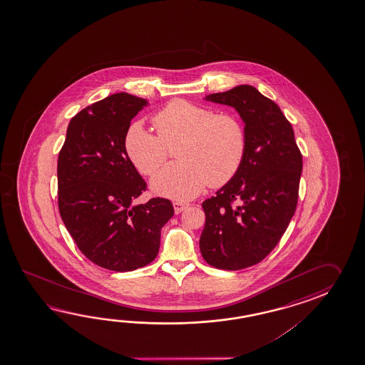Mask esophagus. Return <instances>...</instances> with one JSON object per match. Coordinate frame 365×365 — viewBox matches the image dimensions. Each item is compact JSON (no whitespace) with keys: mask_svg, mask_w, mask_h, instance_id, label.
Here are the masks:
<instances>
[{"mask_svg":"<svg viewBox=\"0 0 365 365\" xmlns=\"http://www.w3.org/2000/svg\"><path fill=\"white\" fill-rule=\"evenodd\" d=\"M189 207V203L187 202L184 201H175L173 202V209H175V212L176 214H180L181 211H184V210L187 209Z\"/></svg>","mask_w":365,"mask_h":365,"instance_id":"esophagus-1","label":"esophagus"}]
</instances>
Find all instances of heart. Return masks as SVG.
I'll return each mask as SVG.
<instances>
[{"label": "heart", "mask_w": 365, "mask_h": 365, "mask_svg": "<svg viewBox=\"0 0 365 365\" xmlns=\"http://www.w3.org/2000/svg\"><path fill=\"white\" fill-rule=\"evenodd\" d=\"M158 135L140 123L125 134V150L133 165L153 176L168 158V148L179 143L178 163L165 165L151 181L155 193L175 200H190L206 186L228 184L240 171L248 138L239 117L214 113L190 101L168 103L154 116Z\"/></svg>", "instance_id": "b5f03b06"}]
</instances>
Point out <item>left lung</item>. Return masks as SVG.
Returning <instances> with one entry per match:
<instances>
[{"label":"left lung","instance_id":"obj_1","mask_svg":"<svg viewBox=\"0 0 365 365\" xmlns=\"http://www.w3.org/2000/svg\"><path fill=\"white\" fill-rule=\"evenodd\" d=\"M205 99L239 112L248 146L237 175L202 202L206 222L200 249L211 266L241 270L261 262L286 232L297 205L303 156L283 112L253 86Z\"/></svg>","mask_w":365,"mask_h":365}]
</instances>
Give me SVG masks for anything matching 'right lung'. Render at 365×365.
<instances>
[{"mask_svg":"<svg viewBox=\"0 0 365 365\" xmlns=\"http://www.w3.org/2000/svg\"><path fill=\"white\" fill-rule=\"evenodd\" d=\"M148 103L118 93L82 109L70 120L58 154V210L79 250L113 272L153 262L160 231L173 215L170 200L133 205L146 181L125 150L133 117Z\"/></svg>","mask_w":365,"mask_h":365,"instance_id":"obj_1","label":"right lung"}]
</instances>
